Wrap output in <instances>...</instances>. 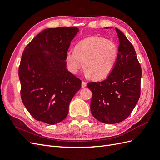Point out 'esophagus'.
<instances>
[{"mask_svg": "<svg viewBox=\"0 0 160 160\" xmlns=\"http://www.w3.org/2000/svg\"><path fill=\"white\" fill-rule=\"evenodd\" d=\"M86 85H87V83L85 81H82V83H81V87L82 88H85V87H86Z\"/></svg>", "mask_w": 160, "mask_h": 160, "instance_id": "1", "label": "esophagus"}]
</instances>
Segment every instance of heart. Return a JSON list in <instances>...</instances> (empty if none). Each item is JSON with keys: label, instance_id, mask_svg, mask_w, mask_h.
<instances>
[{"label": "heart", "instance_id": "heart-1", "mask_svg": "<svg viewBox=\"0 0 160 160\" xmlns=\"http://www.w3.org/2000/svg\"><path fill=\"white\" fill-rule=\"evenodd\" d=\"M118 56V48L114 41L92 36L77 43L75 51L67 52L66 61L72 73H77L81 69L84 61L87 74L92 75L95 79H101L113 71Z\"/></svg>", "mask_w": 160, "mask_h": 160}]
</instances>
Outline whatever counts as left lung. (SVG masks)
I'll use <instances>...</instances> for the list:
<instances>
[{
	"label": "left lung",
	"mask_w": 160,
	"mask_h": 160,
	"mask_svg": "<svg viewBox=\"0 0 160 160\" xmlns=\"http://www.w3.org/2000/svg\"><path fill=\"white\" fill-rule=\"evenodd\" d=\"M115 31L119 45L113 71L104 81L88 83L93 93L91 112L96 119L108 124L128 118L141 92L142 68L134 47L122 31L117 28Z\"/></svg>",
	"instance_id": "1"
}]
</instances>
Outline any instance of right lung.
I'll return each mask as SVG.
<instances>
[{
    "label": "right lung",
    "instance_id": "obj_1",
    "mask_svg": "<svg viewBox=\"0 0 160 160\" xmlns=\"http://www.w3.org/2000/svg\"><path fill=\"white\" fill-rule=\"evenodd\" d=\"M78 31L77 27L47 28L22 52L18 69L21 97L37 121L50 125L61 122L81 88V79L68 71L65 62L71 41Z\"/></svg>",
    "mask_w": 160,
    "mask_h": 160
}]
</instances>
